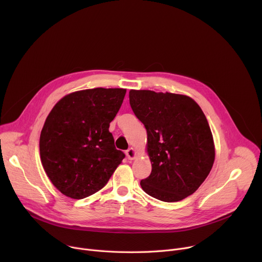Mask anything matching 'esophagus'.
Instances as JSON below:
<instances>
[{"label":"esophagus","instance_id":"1","mask_svg":"<svg viewBox=\"0 0 262 262\" xmlns=\"http://www.w3.org/2000/svg\"><path fill=\"white\" fill-rule=\"evenodd\" d=\"M125 155H126V157H127L128 160H134L135 157H136L135 149H134V148H128L127 150L125 151Z\"/></svg>","mask_w":262,"mask_h":262}]
</instances>
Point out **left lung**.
<instances>
[{"instance_id":"8db88e82","label":"left lung","mask_w":262,"mask_h":262,"mask_svg":"<svg viewBox=\"0 0 262 262\" xmlns=\"http://www.w3.org/2000/svg\"><path fill=\"white\" fill-rule=\"evenodd\" d=\"M129 103L147 130V151L152 170L140 184L164 202L194 194L214 162V145L207 119L189 96L130 90Z\"/></svg>"}]
</instances>
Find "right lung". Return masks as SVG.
Returning <instances> with one entry per match:
<instances>
[{
  "instance_id": "right-lung-1",
  "label": "right lung",
  "mask_w": 262,
  "mask_h": 262,
  "mask_svg": "<svg viewBox=\"0 0 262 262\" xmlns=\"http://www.w3.org/2000/svg\"><path fill=\"white\" fill-rule=\"evenodd\" d=\"M125 93L120 88L77 91L51 111L40 134V158L63 195L83 199L98 192L124 159L108 127Z\"/></svg>"
}]
</instances>
